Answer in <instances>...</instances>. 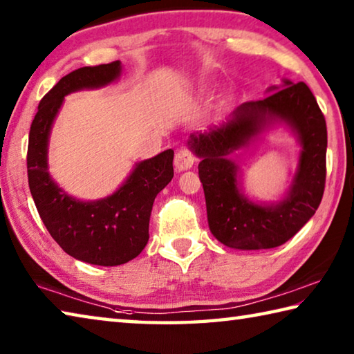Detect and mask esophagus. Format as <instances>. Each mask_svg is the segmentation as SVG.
I'll use <instances>...</instances> for the list:
<instances>
[{
    "label": "esophagus",
    "mask_w": 354,
    "mask_h": 354,
    "mask_svg": "<svg viewBox=\"0 0 354 354\" xmlns=\"http://www.w3.org/2000/svg\"><path fill=\"white\" fill-rule=\"evenodd\" d=\"M195 164V156L192 154V151H189L187 148H181L179 151H176L175 154V169L178 171H184L189 170L194 167Z\"/></svg>",
    "instance_id": "esophagus-1"
}]
</instances>
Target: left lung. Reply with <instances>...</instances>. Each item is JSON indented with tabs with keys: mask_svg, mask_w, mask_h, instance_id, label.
<instances>
[{
	"mask_svg": "<svg viewBox=\"0 0 354 354\" xmlns=\"http://www.w3.org/2000/svg\"><path fill=\"white\" fill-rule=\"evenodd\" d=\"M274 124H286L296 134L302 147L299 167L283 199L257 203L241 192L232 154ZM187 145L201 160L198 175L209 230L226 247H279L308 223L320 205L326 178V122L304 82L283 80L281 86L268 87L266 98L243 103L225 122L190 134Z\"/></svg>",
	"mask_w": 354,
	"mask_h": 354,
	"instance_id": "8db88e82",
	"label": "left lung"
}]
</instances>
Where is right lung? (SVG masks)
Segmentation results:
<instances>
[{
    "label": "right lung",
    "instance_id": "1",
    "mask_svg": "<svg viewBox=\"0 0 354 354\" xmlns=\"http://www.w3.org/2000/svg\"><path fill=\"white\" fill-rule=\"evenodd\" d=\"M122 75V62L82 67L64 76L41 98L28 143V181L39 215L65 253L93 266L113 267L139 256L148 243L156 195L173 178V149L137 162L106 198L81 201L70 196L48 171V142L67 95L109 86Z\"/></svg>",
    "mask_w": 354,
    "mask_h": 354
}]
</instances>
